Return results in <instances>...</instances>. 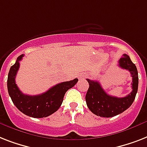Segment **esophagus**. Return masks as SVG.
<instances>
[{
    "instance_id": "1",
    "label": "esophagus",
    "mask_w": 147,
    "mask_h": 147,
    "mask_svg": "<svg viewBox=\"0 0 147 147\" xmlns=\"http://www.w3.org/2000/svg\"><path fill=\"white\" fill-rule=\"evenodd\" d=\"M86 77V75H84V74H82V75H80L79 76H78V79H83V78H84Z\"/></svg>"
}]
</instances>
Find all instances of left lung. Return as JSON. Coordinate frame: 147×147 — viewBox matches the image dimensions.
Returning a JSON list of instances; mask_svg holds the SVG:
<instances>
[{
	"label": "left lung",
	"instance_id": "left-lung-1",
	"mask_svg": "<svg viewBox=\"0 0 147 147\" xmlns=\"http://www.w3.org/2000/svg\"><path fill=\"white\" fill-rule=\"evenodd\" d=\"M119 65L124 69L128 70L132 77V91L124 97L110 96L106 93L100 82L87 79L89 88L86 94L87 106L97 116L110 118L121 114L129 108L135 99L138 89V72L129 56L123 54L119 61Z\"/></svg>",
	"mask_w": 147,
	"mask_h": 147
}]
</instances>
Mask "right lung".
I'll return each mask as SVG.
<instances>
[{
    "label": "right lung",
    "instance_id": "1",
    "mask_svg": "<svg viewBox=\"0 0 147 147\" xmlns=\"http://www.w3.org/2000/svg\"><path fill=\"white\" fill-rule=\"evenodd\" d=\"M24 55H20L8 73L7 89L9 95L16 108L25 115L32 118H45L54 113L60 107L65 92L75 86L78 81L75 78L69 82L56 84L47 91L39 95L24 94L16 84V76L20 68V61Z\"/></svg>",
    "mask_w": 147,
    "mask_h": 147
}]
</instances>
